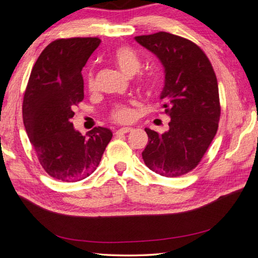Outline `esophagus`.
I'll return each instance as SVG.
<instances>
[{"label": "esophagus", "mask_w": 258, "mask_h": 258, "mask_svg": "<svg viewBox=\"0 0 258 258\" xmlns=\"http://www.w3.org/2000/svg\"><path fill=\"white\" fill-rule=\"evenodd\" d=\"M134 131V128H130V127H123L120 128L116 131V135H123V134H128V132Z\"/></svg>", "instance_id": "34e87169"}]
</instances>
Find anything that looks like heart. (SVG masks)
I'll list each match as a JSON object with an SVG mask.
<instances>
[{
	"mask_svg": "<svg viewBox=\"0 0 258 258\" xmlns=\"http://www.w3.org/2000/svg\"><path fill=\"white\" fill-rule=\"evenodd\" d=\"M113 61L114 63L119 68L120 71L126 74L127 76H134L139 72V70L141 69V60L139 59L137 54L132 51L128 47H119L117 48L113 53ZM141 84L144 87H151L153 81L151 79H141ZM87 85L89 90H95L96 83H95V75H93V71L90 70L87 76ZM112 119L118 122H129L132 117H134V111L132 108L127 104H117L111 113Z\"/></svg>",
	"mask_w": 258,
	"mask_h": 258,
	"instance_id": "obj_1",
	"label": "heart"
}]
</instances>
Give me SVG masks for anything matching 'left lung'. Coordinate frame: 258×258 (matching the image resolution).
Wrapping results in <instances>:
<instances>
[{
	"mask_svg": "<svg viewBox=\"0 0 258 258\" xmlns=\"http://www.w3.org/2000/svg\"><path fill=\"white\" fill-rule=\"evenodd\" d=\"M165 68L162 107L169 130L145 128V165L162 176L175 177L196 168L214 139L221 116L214 70L202 49L189 40L167 32L136 36Z\"/></svg>",
	"mask_w": 258,
	"mask_h": 258,
	"instance_id": "1",
	"label": "left lung"
}]
</instances>
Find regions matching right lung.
Listing matches in <instances>:
<instances>
[{
    "instance_id": "obj_1",
    "label": "right lung",
    "mask_w": 258,
    "mask_h": 258,
    "mask_svg": "<svg viewBox=\"0 0 258 258\" xmlns=\"http://www.w3.org/2000/svg\"><path fill=\"white\" fill-rule=\"evenodd\" d=\"M100 43L98 37L53 41L31 71L22 103L23 123L41 166L59 181L89 176L113 137L104 127L83 136L71 122L75 106L84 99L82 70Z\"/></svg>"
}]
</instances>
